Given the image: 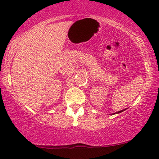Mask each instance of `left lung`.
<instances>
[{
    "label": "left lung",
    "instance_id": "obj_1",
    "mask_svg": "<svg viewBox=\"0 0 159 159\" xmlns=\"http://www.w3.org/2000/svg\"><path fill=\"white\" fill-rule=\"evenodd\" d=\"M125 111V109H124V110H121V111H118V112H116V114H118V113H121V112H122V111Z\"/></svg>",
    "mask_w": 159,
    "mask_h": 159
}]
</instances>
